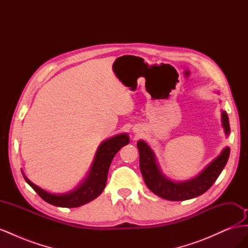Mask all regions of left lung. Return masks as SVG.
<instances>
[{
	"label": "left lung",
	"mask_w": 248,
	"mask_h": 248,
	"mask_svg": "<svg viewBox=\"0 0 248 248\" xmlns=\"http://www.w3.org/2000/svg\"><path fill=\"white\" fill-rule=\"evenodd\" d=\"M221 123L226 136H229L231 131L229 117L224 110L221 111ZM138 149L140 152V169L148 188L156 196L169 201L190 200L206 192L226 167L231 151L229 147L224 148L220 155L208 164L197 177L187 181L175 182L162 174L156 156L147 142L139 140Z\"/></svg>",
	"instance_id": "left-lung-1"
}]
</instances>
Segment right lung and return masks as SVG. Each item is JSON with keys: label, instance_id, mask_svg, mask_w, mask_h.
<instances>
[{"label": "right lung", "instance_id": "right-lung-1", "mask_svg": "<svg viewBox=\"0 0 248 248\" xmlns=\"http://www.w3.org/2000/svg\"><path fill=\"white\" fill-rule=\"evenodd\" d=\"M129 142V137L127 133L118 134L101 142L97 149L94 161L90 169L87 178L77 187L76 189L63 194L50 193L35 185L24 175L27 183L39 194V197L47 202L48 204L57 207L76 208L87 204L100 196L107 184L108 172L114 156L122 147Z\"/></svg>", "mask_w": 248, "mask_h": 248}]
</instances>
